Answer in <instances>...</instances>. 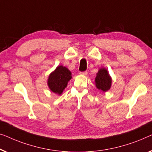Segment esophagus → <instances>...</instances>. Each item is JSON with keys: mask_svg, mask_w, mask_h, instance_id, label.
<instances>
[{"mask_svg": "<svg viewBox=\"0 0 152 152\" xmlns=\"http://www.w3.org/2000/svg\"><path fill=\"white\" fill-rule=\"evenodd\" d=\"M80 75H87V72L85 71V72H80Z\"/></svg>", "mask_w": 152, "mask_h": 152, "instance_id": "34e87169", "label": "esophagus"}]
</instances>
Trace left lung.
I'll use <instances>...</instances> for the list:
<instances>
[{
    "mask_svg": "<svg viewBox=\"0 0 152 152\" xmlns=\"http://www.w3.org/2000/svg\"><path fill=\"white\" fill-rule=\"evenodd\" d=\"M96 86L99 90L107 91L110 89L112 85V78L105 69H100L95 78Z\"/></svg>",
    "mask_w": 152,
    "mask_h": 152,
    "instance_id": "8db88e82",
    "label": "left lung"
}]
</instances>
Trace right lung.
I'll use <instances>...</instances> for the list:
<instances>
[{
	"instance_id": "1",
	"label": "right lung",
	"mask_w": 152,
	"mask_h": 152,
	"mask_svg": "<svg viewBox=\"0 0 152 152\" xmlns=\"http://www.w3.org/2000/svg\"><path fill=\"white\" fill-rule=\"evenodd\" d=\"M71 72L63 66H58L54 72L50 74L48 78V86L54 93L61 94L67 85V83L72 78Z\"/></svg>"
}]
</instances>
